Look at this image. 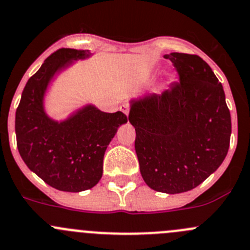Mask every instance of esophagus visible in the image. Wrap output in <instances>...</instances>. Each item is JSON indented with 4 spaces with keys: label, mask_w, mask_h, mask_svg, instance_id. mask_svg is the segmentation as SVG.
<instances>
[{
    "label": "esophagus",
    "mask_w": 250,
    "mask_h": 250,
    "mask_svg": "<svg viewBox=\"0 0 250 250\" xmlns=\"http://www.w3.org/2000/svg\"><path fill=\"white\" fill-rule=\"evenodd\" d=\"M120 110L128 116V113H129V106H128V104H122L120 107Z\"/></svg>",
    "instance_id": "34e87169"
}]
</instances>
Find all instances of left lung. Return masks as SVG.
Wrapping results in <instances>:
<instances>
[{
	"label": "left lung",
	"mask_w": 250,
	"mask_h": 250,
	"mask_svg": "<svg viewBox=\"0 0 250 250\" xmlns=\"http://www.w3.org/2000/svg\"><path fill=\"white\" fill-rule=\"evenodd\" d=\"M178 81L161 94L132 101L135 152L145 183L156 192H188L226 157L231 115L221 83L198 55H165Z\"/></svg>",
	"instance_id": "1"
}]
</instances>
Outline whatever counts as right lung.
I'll use <instances>...</instances> for the list:
<instances>
[{"instance_id":"right-lung-1","label":"right lung","mask_w":250,"mask_h":250,"mask_svg":"<svg viewBox=\"0 0 250 250\" xmlns=\"http://www.w3.org/2000/svg\"><path fill=\"white\" fill-rule=\"evenodd\" d=\"M89 51L60 48L30 77L16 111L17 146L26 166L43 182L63 192L93 188L103 177L104 155L118 127L128 117L121 111L106 113L88 105L62 122L43 110V95L57 72Z\"/></svg>"}]
</instances>
